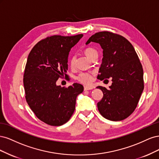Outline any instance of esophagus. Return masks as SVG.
<instances>
[{"instance_id":"esophagus-1","label":"esophagus","mask_w":159,"mask_h":159,"mask_svg":"<svg viewBox=\"0 0 159 159\" xmlns=\"http://www.w3.org/2000/svg\"><path fill=\"white\" fill-rule=\"evenodd\" d=\"M90 89H92V88L89 87V86H84V91H88Z\"/></svg>"}]
</instances>
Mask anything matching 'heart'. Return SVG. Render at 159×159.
<instances>
[{"instance_id":"1","label":"heart","mask_w":159,"mask_h":159,"mask_svg":"<svg viewBox=\"0 0 159 159\" xmlns=\"http://www.w3.org/2000/svg\"><path fill=\"white\" fill-rule=\"evenodd\" d=\"M84 54L86 55L88 58L91 60L95 56L98 55V51L95 49L91 47H88L84 50ZM75 57L74 56L71 57L70 60V66L71 68H74L75 66ZM94 72L93 71H83L80 72V73L75 77L76 80L79 81V82L88 85L91 83L93 81V76H94Z\"/></svg>"}]
</instances>
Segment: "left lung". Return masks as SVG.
I'll list each match as a JSON object with an SVG mask.
<instances>
[{"label": "left lung", "instance_id": "obj_1", "mask_svg": "<svg viewBox=\"0 0 159 159\" xmlns=\"http://www.w3.org/2000/svg\"><path fill=\"white\" fill-rule=\"evenodd\" d=\"M91 42L99 43L103 50L98 78L112 79L109 89L97 87L103 93L98 103V110L105 119L121 121L133 113L141 98L144 89L143 66L133 45L121 35L99 32L91 36L86 44Z\"/></svg>", "mask_w": 159, "mask_h": 159}]
</instances>
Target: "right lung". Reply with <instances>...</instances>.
I'll return each mask as SVG.
<instances>
[{
	"label": "right lung",
	"mask_w": 159,
	"mask_h": 159,
	"mask_svg": "<svg viewBox=\"0 0 159 159\" xmlns=\"http://www.w3.org/2000/svg\"><path fill=\"white\" fill-rule=\"evenodd\" d=\"M82 36H48L38 42L28 56L23 78L26 102L36 116L49 125L60 126L69 121L77 96L84 91L77 83L68 88L56 85L60 78L67 80L69 52Z\"/></svg>",
	"instance_id": "obj_1"
}]
</instances>
